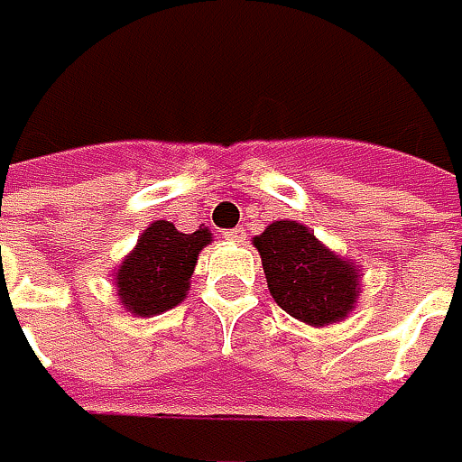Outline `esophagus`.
Here are the masks:
<instances>
[{
    "label": "esophagus",
    "instance_id": "34e87169",
    "mask_svg": "<svg viewBox=\"0 0 462 462\" xmlns=\"http://www.w3.org/2000/svg\"><path fill=\"white\" fill-rule=\"evenodd\" d=\"M226 239L239 245V242H245V239H247V231H245L242 226H236V228H228V231H226Z\"/></svg>",
    "mask_w": 462,
    "mask_h": 462
}]
</instances>
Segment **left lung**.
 <instances>
[{"label": "left lung", "instance_id": "left-lung-1", "mask_svg": "<svg viewBox=\"0 0 462 462\" xmlns=\"http://www.w3.org/2000/svg\"><path fill=\"white\" fill-rule=\"evenodd\" d=\"M254 247L281 310L315 328L352 313L360 294V268L323 247L310 228L297 220H276L254 236Z\"/></svg>", "mask_w": 462, "mask_h": 462}]
</instances>
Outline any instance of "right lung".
Instances as JSON below:
<instances>
[{
    "label": "right lung",
    "mask_w": 462,
    "mask_h": 462,
    "mask_svg": "<svg viewBox=\"0 0 462 462\" xmlns=\"http://www.w3.org/2000/svg\"><path fill=\"white\" fill-rule=\"evenodd\" d=\"M213 242L208 228L181 234L171 220H154L116 271V291L136 318L176 308L186 297L199 252Z\"/></svg>",
    "instance_id": "right-lung-1"
}]
</instances>
